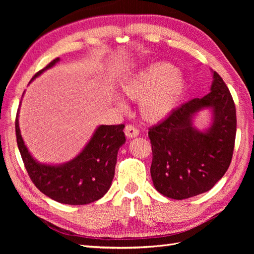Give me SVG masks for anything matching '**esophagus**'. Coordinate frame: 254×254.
Segmentation results:
<instances>
[{"mask_svg":"<svg viewBox=\"0 0 254 254\" xmlns=\"http://www.w3.org/2000/svg\"><path fill=\"white\" fill-rule=\"evenodd\" d=\"M124 132L128 139H133V137H136L137 135H139V130L131 125H127L125 127Z\"/></svg>","mask_w":254,"mask_h":254,"instance_id":"1","label":"esophagus"}]
</instances>
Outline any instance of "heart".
<instances>
[{
    "mask_svg": "<svg viewBox=\"0 0 254 254\" xmlns=\"http://www.w3.org/2000/svg\"><path fill=\"white\" fill-rule=\"evenodd\" d=\"M188 89L186 76L168 63H152L135 71L122 82L126 98L139 102V112L148 124L163 122L178 108ZM115 105L125 108L121 97Z\"/></svg>",
    "mask_w": 254,
    "mask_h": 254,
    "instance_id": "heart-1",
    "label": "heart"
}]
</instances>
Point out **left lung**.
I'll use <instances>...</instances> for the list:
<instances>
[{"mask_svg": "<svg viewBox=\"0 0 254 254\" xmlns=\"http://www.w3.org/2000/svg\"><path fill=\"white\" fill-rule=\"evenodd\" d=\"M210 92L183 104L149 129L152 148L151 179L165 197L182 200L210 190L231 163L236 134L233 98L220 76L212 71ZM209 110L206 128L194 126L196 115Z\"/></svg>", "mask_w": 254, "mask_h": 254, "instance_id": "left-lung-1", "label": "left lung"}]
</instances>
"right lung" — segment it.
<instances>
[{
    "instance_id": "right-lung-1",
    "label": "right lung",
    "mask_w": 254,
    "mask_h": 254,
    "mask_svg": "<svg viewBox=\"0 0 254 254\" xmlns=\"http://www.w3.org/2000/svg\"><path fill=\"white\" fill-rule=\"evenodd\" d=\"M59 61L60 58L54 59L30 82ZM19 111L20 107L16 118L18 147L30 179L40 191L57 202L79 205L94 202L109 190L118 151L126 142L123 132L124 125H99L81 151L72 160L60 164L41 163L34 158L23 140Z\"/></svg>"
}]
</instances>
